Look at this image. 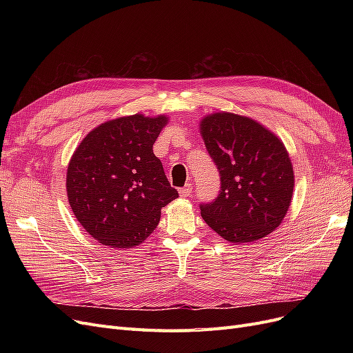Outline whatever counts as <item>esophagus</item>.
<instances>
[{"label":"esophagus","mask_w":353,"mask_h":353,"mask_svg":"<svg viewBox=\"0 0 353 353\" xmlns=\"http://www.w3.org/2000/svg\"><path fill=\"white\" fill-rule=\"evenodd\" d=\"M191 190H193V185H191V184H187L185 187L179 188L178 193H179V196H181V197H188V196H190V193H191Z\"/></svg>","instance_id":"1"}]
</instances>
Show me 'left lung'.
<instances>
[{
	"label": "left lung",
	"mask_w": 353,
	"mask_h": 353,
	"mask_svg": "<svg viewBox=\"0 0 353 353\" xmlns=\"http://www.w3.org/2000/svg\"><path fill=\"white\" fill-rule=\"evenodd\" d=\"M200 134L219 169L221 191L200 206L201 218L231 243L258 241L287 215L294 172L283 141L249 116L210 113Z\"/></svg>",
	"instance_id": "1"
}]
</instances>
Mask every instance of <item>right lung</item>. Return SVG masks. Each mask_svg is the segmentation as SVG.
I'll list each match as a JSON object with an SVG mask.
<instances>
[{
  "label": "right lung",
  "instance_id": "add662e5",
  "mask_svg": "<svg viewBox=\"0 0 353 353\" xmlns=\"http://www.w3.org/2000/svg\"><path fill=\"white\" fill-rule=\"evenodd\" d=\"M168 121L165 114L116 117L94 128L72 154L69 205L99 243L113 249L141 244L157 227L162 208L178 197L153 153Z\"/></svg>",
  "mask_w": 353,
  "mask_h": 353
}]
</instances>
